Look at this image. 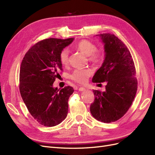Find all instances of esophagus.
I'll list each match as a JSON object with an SVG mask.
<instances>
[{
  "instance_id": "1",
  "label": "esophagus",
  "mask_w": 155,
  "mask_h": 155,
  "mask_svg": "<svg viewBox=\"0 0 155 155\" xmlns=\"http://www.w3.org/2000/svg\"><path fill=\"white\" fill-rule=\"evenodd\" d=\"M78 91H80V92L84 91H85V88H84V87H79V88H78Z\"/></svg>"
}]
</instances>
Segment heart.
Returning <instances> with one entry per match:
<instances>
[{
    "label": "heart",
    "mask_w": 155,
    "mask_h": 155,
    "mask_svg": "<svg viewBox=\"0 0 155 155\" xmlns=\"http://www.w3.org/2000/svg\"><path fill=\"white\" fill-rule=\"evenodd\" d=\"M77 48L81 52L89 56V59L92 61L97 62L104 58V53L101 50H96V45L88 40H81L77 45ZM69 54L67 48H64L59 54L60 62L63 65H67L68 63ZM93 74L91 68H80L76 69L70 74V78L75 82L79 84H85L87 83L88 78Z\"/></svg>",
    "instance_id": "b5f03b06"
}]
</instances>
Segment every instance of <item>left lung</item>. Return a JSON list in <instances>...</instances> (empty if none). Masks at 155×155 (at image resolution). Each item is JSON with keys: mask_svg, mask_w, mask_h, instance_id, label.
Instances as JSON below:
<instances>
[{"mask_svg": "<svg viewBox=\"0 0 155 155\" xmlns=\"http://www.w3.org/2000/svg\"><path fill=\"white\" fill-rule=\"evenodd\" d=\"M99 36L104 44L105 59L92 78L93 83L106 82L105 91L94 90V101L90 110L94 118L104 123L122 117L134 99L138 87L134 63L125 44L113 34Z\"/></svg>", "mask_w": 155, "mask_h": 155, "instance_id": "8db88e82", "label": "left lung"}]
</instances>
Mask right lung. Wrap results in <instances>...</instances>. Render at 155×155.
<instances>
[{
    "label": "right lung",
    "mask_w": 155,
    "mask_h": 155,
    "mask_svg": "<svg viewBox=\"0 0 155 155\" xmlns=\"http://www.w3.org/2000/svg\"><path fill=\"white\" fill-rule=\"evenodd\" d=\"M74 38H50L41 41L28 50L20 69L19 90L23 101L34 118L42 125L54 127L66 118L68 101L74 92L72 87H53L62 64L61 51Z\"/></svg>",
    "instance_id": "add662e5"
}]
</instances>
